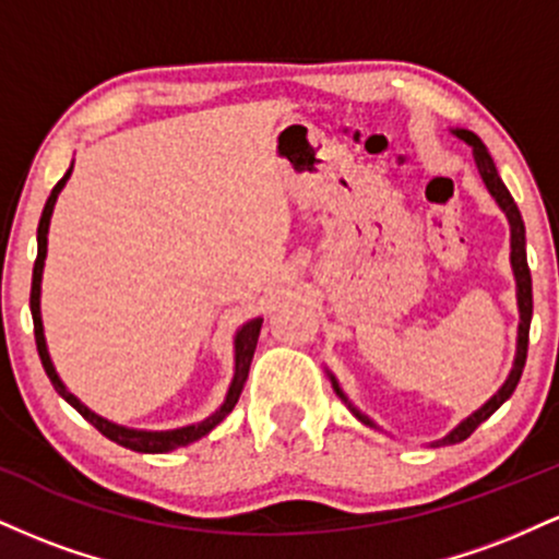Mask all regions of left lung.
<instances>
[{
    "instance_id": "8db88e82",
    "label": "left lung",
    "mask_w": 559,
    "mask_h": 559,
    "mask_svg": "<svg viewBox=\"0 0 559 559\" xmlns=\"http://www.w3.org/2000/svg\"><path fill=\"white\" fill-rule=\"evenodd\" d=\"M452 133L457 136L460 141H465L467 146L473 150V159H476V168H478V176L480 181H484L486 191H489L493 202H497V207L502 210L507 223H510V265H512V275H515V297H518V342H515V360H512V368L510 373H507L504 383L497 389V394L491 396V400H486L476 413H471L467 418H463L457 423V426L452 428L447 436H441V439L431 441L428 447H452V444H460V441H465L467 436H471L476 428L484 423L486 418H491L493 413H497L502 404L510 400L512 391H515L518 381H521L523 376V365H525V352H528V329H531V312H534V297H531V271H528V260H525V226H523V217H521V210H518L515 199L510 197V191H507V186L502 183V178H499L497 173V165H493V159L489 155V150H486V144L480 141L476 133L467 131V128H452ZM331 378V386L336 391V396L342 400L346 407H349V413L355 415L357 420L365 423L368 428H376V431H383L381 426L373 418H368V415L362 413V409H357L355 404L349 402V396H346V391L338 386L336 376L331 373V370H325Z\"/></svg>"
}]
</instances>
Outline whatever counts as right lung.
I'll return each instance as SVG.
<instances>
[{
    "mask_svg": "<svg viewBox=\"0 0 559 559\" xmlns=\"http://www.w3.org/2000/svg\"><path fill=\"white\" fill-rule=\"evenodd\" d=\"M70 173H73V163H70L68 173L60 178V181H57L52 194H49V199H47V204H44L41 221H38V230H36L38 254H36V262H34V284H31V316H34L36 346H38V357H41L44 370H47L49 381H52L57 394H60L62 400L70 404V407L79 409V413L88 423H92L96 431H99L102 436H107V439L115 441V444L133 449V452H141V454H165V452H173V449H178V447L194 444V441L202 439V436H207L210 431H213L217 423L226 420L230 415V409H234L236 402H239L243 383H247V376H249V365H252L254 349H258V336H260V329H262V318L247 320V323L236 329V336H234V378H230V383H228L226 400H223L221 407H217L215 413H210L204 420L189 423V426H181V428H168V431H146V428L120 426V423L102 418L99 413H94L92 407H86V404H83L79 396H75L73 391H70L66 383H62V378L57 376L52 357H49V346H47V336H44V320H41V278H44V260H47L49 223H52L55 202H57V197H60V191L66 189Z\"/></svg>",
    "mask_w": 559,
    "mask_h": 559,
    "instance_id": "1",
    "label": "right lung"
}]
</instances>
